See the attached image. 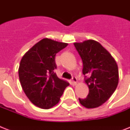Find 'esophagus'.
Listing matches in <instances>:
<instances>
[{
  "mask_svg": "<svg viewBox=\"0 0 130 130\" xmlns=\"http://www.w3.org/2000/svg\"><path fill=\"white\" fill-rule=\"evenodd\" d=\"M71 83H72L73 85H75L77 83V78L75 77H72V80H71Z\"/></svg>",
  "mask_w": 130,
  "mask_h": 130,
  "instance_id": "obj_1",
  "label": "esophagus"
}]
</instances>
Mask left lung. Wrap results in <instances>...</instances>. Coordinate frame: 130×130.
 I'll return each instance as SVG.
<instances>
[{"instance_id":"1","label":"left lung","mask_w":130,"mask_h":130,"mask_svg":"<svg viewBox=\"0 0 130 130\" xmlns=\"http://www.w3.org/2000/svg\"><path fill=\"white\" fill-rule=\"evenodd\" d=\"M74 45L83 61V74L89 87L87 98L79 100L86 108H95L105 103L116 89L118 65L111 55L94 40L75 43Z\"/></svg>"}]
</instances>
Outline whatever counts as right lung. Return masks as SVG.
Instances as JSON below:
<instances>
[{"instance_id": "obj_1", "label": "right lung", "mask_w": 130, "mask_h": 130, "mask_svg": "<svg viewBox=\"0 0 130 130\" xmlns=\"http://www.w3.org/2000/svg\"><path fill=\"white\" fill-rule=\"evenodd\" d=\"M68 44L43 39L23 55L19 68L21 86L28 100L42 109L59 103L68 82L58 77L55 55Z\"/></svg>"}]
</instances>
